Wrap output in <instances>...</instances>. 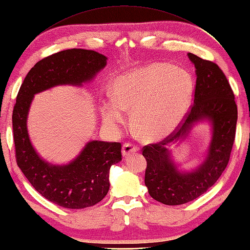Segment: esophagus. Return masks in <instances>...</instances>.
<instances>
[{
  "label": "esophagus",
  "instance_id": "esophagus-1",
  "mask_svg": "<svg viewBox=\"0 0 250 250\" xmlns=\"http://www.w3.org/2000/svg\"><path fill=\"white\" fill-rule=\"evenodd\" d=\"M138 151H139V147L137 146H134V144L131 143H125L123 147H122V154H123V156H128L129 154L138 152Z\"/></svg>",
  "mask_w": 250,
  "mask_h": 250
}]
</instances>
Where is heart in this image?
Returning a JSON list of instances; mask_svg holds the SVG:
<instances>
[{
	"label": "heart",
	"instance_id": "obj_1",
	"mask_svg": "<svg viewBox=\"0 0 250 250\" xmlns=\"http://www.w3.org/2000/svg\"><path fill=\"white\" fill-rule=\"evenodd\" d=\"M195 81L189 71L169 63H153L119 75L110 84V101L101 113L108 126L116 128L131 122L146 141L169 137L177 129L190 107Z\"/></svg>",
	"mask_w": 250,
	"mask_h": 250
}]
</instances>
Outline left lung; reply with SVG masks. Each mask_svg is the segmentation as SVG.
I'll return each mask as SVG.
<instances>
[{"label": "left lung", "instance_id": "8db88e82", "mask_svg": "<svg viewBox=\"0 0 250 250\" xmlns=\"http://www.w3.org/2000/svg\"><path fill=\"white\" fill-rule=\"evenodd\" d=\"M196 68L193 106L173 135L158 144L143 147L146 159L144 183L149 196L166 205H180L195 200L212 187L229 163L237 121L234 94L217 64L188 53ZM208 121L211 140L205 159L195 169L182 170L169 147L187 139L198 123Z\"/></svg>", "mask_w": 250, "mask_h": 250}]
</instances>
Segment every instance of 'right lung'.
Returning <instances> with one entry per match:
<instances>
[{
    "instance_id": "1",
    "label": "right lung",
    "mask_w": 250,
    "mask_h": 250,
    "mask_svg": "<svg viewBox=\"0 0 250 250\" xmlns=\"http://www.w3.org/2000/svg\"><path fill=\"white\" fill-rule=\"evenodd\" d=\"M107 57L94 50L68 49L42 59L27 73L13 111L18 167L47 200L66 208L93 207L109 191L112 165L122 160L121 143L88 141L68 164L48 163L31 142L27 116L34 96L58 85L82 86L107 65Z\"/></svg>"
}]
</instances>
